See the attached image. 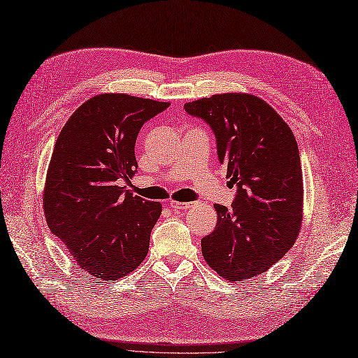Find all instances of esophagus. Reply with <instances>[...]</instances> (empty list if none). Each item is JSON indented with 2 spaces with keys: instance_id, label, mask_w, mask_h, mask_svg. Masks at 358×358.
Instances as JSON below:
<instances>
[{
  "instance_id": "34e87169",
  "label": "esophagus",
  "mask_w": 358,
  "mask_h": 358,
  "mask_svg": "<svg viewBox=\"0 0 358 358\" xmlns=\"http://www.w3.org/2000/svg\"><path fill=\"white\" fill-rule=\"evenodd\" d=\"M192 203H183V201H176V200H170L169 201V206L176 209V210H182V209H188Z\"/></svg>"
}]
</instances>
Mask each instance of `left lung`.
<instances>
[{
	"label": "left lung",
	"mask_w": 358,
	"mask_h": 358,
	"mask_svg": "<svg viewBox=\"0 0 358 358\" xmlns=\"http://www.w3.org/2000/svg\"><path fill=\"white\" fill-rule=\"evenodd\" d=\"M183 108L209 124L218 159L238 188L231 208L215 205L217 226L201 239L203 257L223 278L244 282L278 262L301 227L296 140L286 122L253 94H214Z\"/></svg>",
	"instance_id": "obj_1"
}]
</instances>
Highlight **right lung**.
I'll return each instance as SVG.
<instances>
[{"label":"right lung","mask_w":358,"mask_h":358,"mask_svg":"<svg viewBox=\"0 0 358 358\" xmlns=\"http://www.w3.org/2000/svg\"><path fill=\"white\" fill-rule=\"evenodd\" d=\"M169 105L119 93L93 96L55 141L43 192L46 223L98 280L124 277L148 255L162 206L120 185L137 171L141 127Z\"/></svg>","instance_id":"obj_1"}]
</instances>
